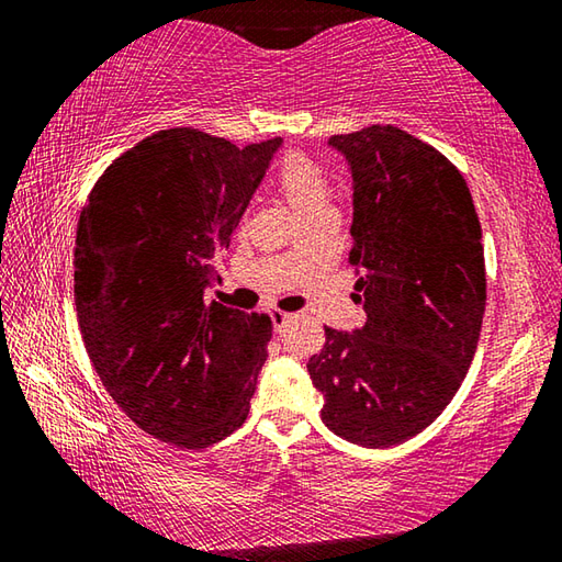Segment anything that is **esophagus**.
Segmentation results:
<instances>
[{"label": "esophagus", "instance_id": "esophagus-1", "mask_svg": "<svg viewBox=\"0 0 562 562\" xmlns=\"http://www.w3.org/2000/svg\"><path fill=\"white\" fill-rule=\"evenodd\" d=\"M270 317H272V322H274V329H278V331H282V327L288 325V322L292 319L290 312H282V310H272V312H270Z\"/></svg>", "mask_w": 562, "mask_h": 562}]
</instances>
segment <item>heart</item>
I'll return each instance as SVG.
<instances>
[{
	"instance_id": "obj_1",
	"label": "heart",
	"mask_w": 562,
	"mask_h": 562,
	"mask_svg": "<svg viewBox=\"0 0 562 562\" xmlns=\"http://www.w3.org/2000/svg\"><path fill=\"white\" fill-rule=\"evenodd\" d=\"M280 195L284 198L302 225L315 223L319 217H335L331 207V186L325 170L302 156H288L274 176Z\"/></svg>"
}]
</instances>
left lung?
<instances>
[{"instance_id": "obj_1", "label": "left lung", "mask_w": 562, "mask_h": 562, "mask_svg": "<svg viewBox=\"0 0 562 562\" xmlns=\"http://www.w3.org/2000/svg\"><path fill=\"white\" fill-rule=\"evenodd\" d=\"M351 178V252L367 322L325 327L307 372L322 422L389 449L424 431L469 372L486 310V262L471 190L449 158L394 126L331 136Z\"/></svg>"}]
</instances>
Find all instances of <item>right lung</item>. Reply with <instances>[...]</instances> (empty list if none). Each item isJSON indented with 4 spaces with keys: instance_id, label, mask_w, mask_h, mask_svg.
I'll use <instances>...</instances> for the list:
<instances>
[{
    "instance_id": "1",
    "label": "right lung",
    "mask_w": 562,
    "mask_h": 562,
    "mask_svg": "<svg viewBox=\"0 0 562 562\" xmlns=\"http://www.w3.org/2000/svg\"><path fill=\"white\" fill-rule=\"evenodd\" d=\"M282 138L245 148L195 128L113 160L76 227L74 302L93 369L133 424L205 449L247 418L272 319L205 292Z\"/></svg>"
}]
</instances>
